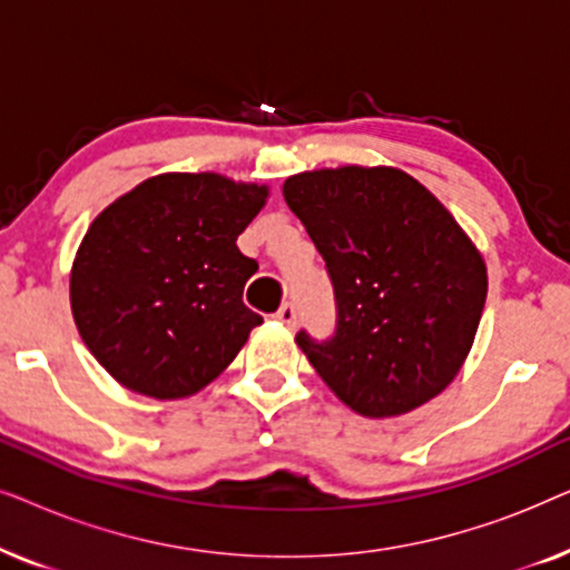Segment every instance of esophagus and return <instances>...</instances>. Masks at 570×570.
Wrapping results in <instances>:
<instances>
[{
  "instance_id": "34e87169",
  "label": "esophagus",
  "mask_w": 570,
  "mask_h": 570,
  "mask_svg": "<svg viewBox=\"0 0 570 570\" xmlns=\"http://www.w3.org/2000/svg\"><path fill=\"white\" fill-rule=\"evenodd\" d=\"M277 322L285 324V326H291V330H293L295 322H298V314H295L293 303H285V306L277 311Z\"/></svg>"
}]
</instances>
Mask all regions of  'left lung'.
Listing matches in <instances>:
<instances>
[{
	"label": "left lung",
	"mask_w": 570,
	"mask_h": 570,
	"mask_svg": "<svg viewBox=\"0 0 570 570\" xmlns=\"http://www.w3.org/2000/svg\"><path fill=\"white\" fill-rule=\"evenodd\" d=\"M287 207L330 269L337 334L295 342L324 384L363 417H396L439 396L470 355L488 267L454 215L392 166L285 178Z\"/></svg>",
	"instance_id": "obj_1"
}]
</instances>
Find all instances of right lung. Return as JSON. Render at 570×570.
I'll use <instances>...</instances> for the list:
<instances>
[{
    "mask_svg": "<svg viewBox=\"0 0 570 570\" xmlns=\"http://www.w3.org/2000/svg\"><path fill=\"white\" fill-rule=\"evenodd\" d=\"M269 186L160 174L114 199L77 248L69 306L92 357L129 392L186 400L233 363L262 316L244 306L259 264L236 240Z\"/></svg>",
    "mask_w": 570,
    "mask_h": 570,
    "instance_id": "1",
    "label": "right lung"
}]
</instances>
